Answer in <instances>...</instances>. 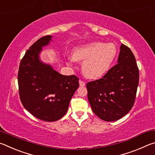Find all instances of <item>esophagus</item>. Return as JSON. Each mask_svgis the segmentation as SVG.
I'll use <instances>...</instances> for the list:
<instances>
[{
  "label": "esophagus",
  "instance_id": "esophagus-1",
  "mask_svg": "<svg viewBox=\"0 0 155 155\" xmlns=\"http://www.w3.org/2000/svg\"><path fill=\"white\" fill-rule=\"evenodd\" d=\"M79 85H80V86H81V87H84V86L85 85V83L84 82V81H79Z\"/></svg>",
  "mask_w": 155,
  "mask_h": 155
}]
</instances>
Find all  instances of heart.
<instances>
[{
    "instance_id": "b5f03b06",
    "label": "heart",
    "mask_w": 155,
    "mask_h": 155,
    "mask_svg": "<svg viewBox=\"0 0 155 155\" xmlns=\"http://www.w3.org/2000/svg\"><path fill=\"white\" fill-rule=\"evenodd\" d=\"M117 50L114 44L92 42L75 48L68 64L75 61H83V74L91 79H98L105 75L111 69L116 59Z\"/></svg>"
}]
</instances>
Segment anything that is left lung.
<instances>
[{
  "label": "left lung",
  "mask_w": 155,
  "mask_h": 155,
  "mask_svg": "<svg viewBox=\"0 0 155 155\" xmlns=\"http://www.w3.org/2000/svg\"><path fill=\"white\" fill-rule=\"evenodd\" d=\"M117 63L103 78L86 85L93 112L107 122L116 121L130 111L139 84L140 75L135 57L123 44Z\"/></svg>",
  "instance_id": "1"
}]
</instances>
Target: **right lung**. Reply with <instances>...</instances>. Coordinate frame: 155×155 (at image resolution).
Wrapping results in <instances>:
<instances>
[{
  "label": "right lung",
  "instance_id": "right-lung-1",
  "mask_svg": "<svg viewBox=\"0 0 155 155\" xmlns=\"http://www.w3.org/2000/svg\"><path fill=\"white\" fill-rule=\"evenodd\" d=\"M52 38L44 36L27 50L18 74L22 105L33 116L46 122L57 121L66 114L70 100L79 86L75 75H62L40 60L42 47L48 45Z\"/></svg>",
  "mask_w": 155,
  "mask_h": 155
}]
</instances>
